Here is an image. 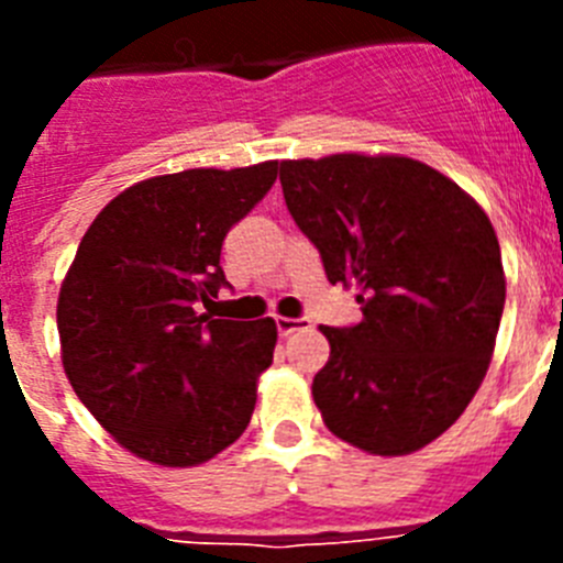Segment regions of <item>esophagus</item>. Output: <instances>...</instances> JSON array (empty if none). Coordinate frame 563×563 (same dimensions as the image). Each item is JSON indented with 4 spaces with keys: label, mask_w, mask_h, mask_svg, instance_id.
Here are the masks:
<instances>
[{
    "label": "esophagus",
    "mask_w": 563,
    "mask_h": 563,
    "mask_svg": "<svg viewBox=\"0 0 563 563\" xmlns=\"http://www.w3.org/2000/svg\"><path fill=\"white\" fill-rule=\"evenodd\" d=\"M307 327H310V321H307V318H276V330L282 338L292 335V332H298V330H307Z\"/></svg>",
    "instance_id": "34e87169"
}]
</instances>
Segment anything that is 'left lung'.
Here are the masks:
<instances>
[{"label": "left lung", "instance_id": "1", "mask_svg": "<svg viewBox=\"0 0 563 563\" xmlns=\"http://www.w3.org/2000/svg\"><path fill=\"white\" fill-rule=\"evenodd\" d=\"M298 231L330 285H355L363 318L321 327L312 380L327 429L380 456L451 429L479 389L505 310L494 225L456 183L409 157L332 154L282 163Z\"/></svg>", "mask_w": 563, "mask_h": 563}]
</instances>
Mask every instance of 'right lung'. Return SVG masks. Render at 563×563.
Here are the masks:
<instances>
[{
    "label": "right lung",
    "instance_id": "1",
    "mask_svg": "<svg viewBox=\"0 0 563 563\" xmlns=\"http://www.w3.org/2000/svg\"><path fill=\"white\" fill-rule=\"evenodd\" d=\"M278 163L191 168L118 194L84 233L58 296L62 361L78 400L123 449L200 465L251 422L276 324L200 316L222 287V242Z\"/></svg>",
    "mask_w": 563,
    "mask_h": 563
}]
</instances>
